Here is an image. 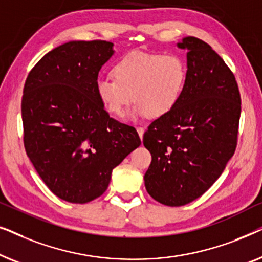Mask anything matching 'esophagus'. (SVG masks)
Instances as JSON below:
<instances>
[{"label": "esophagus", "instance_id": "34e87169", "mask_svg": "<svg viewBox=\"0 0 262 262\" xmlns=\"http://www.w3.org/2000/svg\"><path fill=\"white\" fill-rule=\"evenodd\" d=\"M137 132L139 135V137H141V139L143 138V135H144V128L143 127H137Z\"/></svg>", "mask_w": 262, "mask_h": 262}]
</instances>
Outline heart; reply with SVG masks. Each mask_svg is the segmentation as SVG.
Wrapping results in <instances>:
<instances>
[{
	"label": "heart",
	"instance_id": "1",
	"mask_svg": "<svg viewBox=\"0 0 262 262\" xmlns=\"http://www.w3.org/2000/svg\"><path fill=\"white\" fill-rule=\"evenodd\" d=\"M113 75H100L95 80V93L103 108L123 117L134 100L132 118L156 119L170 113L180 101L187 66L178 53L134 52L114 66Z\"/></svg>",
	"mask_w": 262,
	"mask_h": 262
}]
</instances>
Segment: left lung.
I'll use <instances>...</instances> for the list:
<instances>
[{"label":"left lung","instance_id":"1","mask_svg":"<svg viewBox=\"0 0 262 262\" xmlns=\"http://www.w3.org/2000/svg\"><path fill=\"white\" fill-rule=\"evenodd\" d=\"M187 50V81L177 107L154 120L143 137L151 154L145 188L156 202L182 206L221 177L237 144L241 96L234 74L212 48L195 37Z\"/></svg>","mask_w":262,"mask_h":262}]
</instances>
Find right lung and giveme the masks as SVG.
<instances>
[{
    "instance_id": "obj_1",
    "label": "right lung",
    "mask_w": 262,
    "mask_h": 262,
    "mask_svg": "<svg viewBox=\"0 0 262 262\" xmlns=\"http://www.w3.org/2000/svg\"><path fill=\"white\" fill-rule=\"evenodd\" d=\"M114 53L105 40H75L46 53L25 82L21 116L31 162L53 194L85 204L108 187L112 170L141 145L135 127L110 117L95 93Z\"/></svg>"
}]
</instances>
